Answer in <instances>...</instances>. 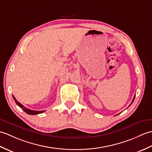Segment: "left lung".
Returning <instances> with one entry per match:
<instances>
[{"mask_svg": "<svg viewBox=\"0 0 152 152\" xmlns=\"http://www.w3.org/2000/svg\"><path fill=\"white\" fill-rule=\"evenodd\" d=\"M134 97H135V96H134V98H133V101H132V102H131V103L130 104V105H131V104H132V103H133V101H134ZM130 105H129V106H130Z\"/></svg>", "mask_w": 152, "mask_h": 152, "instance_id": "obj_1", "label": "left lung"}]
</instances>
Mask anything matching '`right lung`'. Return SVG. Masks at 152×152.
Listing matches in <instances>:
<instances>
[{
    "instance_id": "right-lung-1",
    "label": "right lung",
    "mask_w": 152,
    "mask_h": 152,
    "mask_svg": "<svg viewBox=\"0 0 152 152\" xmlns=\"http://www.w3.org/2000/svg\"><path fill=\"white\" fill-rule=\"evenodd\" d=\"M13 99H14L15 103H16L17 104H18V105L19 107H21V109H22L23 110H24L26 113H27L28 114H30V115H35V114H41V113H43V112H44V111H45V110L37 111V110H32L28 109H27V108H26L25 107L23 106L22 104H21L19 102H18V101H17V99H15V97L14 96H13Z\"/></svg>"
}]
</instances>
